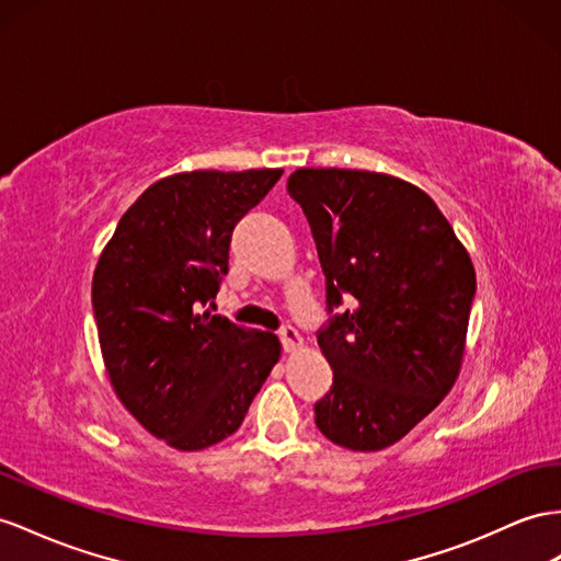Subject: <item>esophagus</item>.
<instances>
[{
	"instance_id": "esophagus-1",
	"label": "esophagus",
	"mask_w": 561,
	"mask_h": 561,
	"mask_svg": "<svg viewBox=\"0 0 561 561\" xmlns=\"http://www.w3.org/2000/svg\"><path fill=\"white\" fill-rule=\"evenodd\" d=\"M279 339H282V346L286 353H294L298 351L300 346H304V339H300V334L296 332L294 327H282L279 329Z\"/></svg>"
}]
</instances>
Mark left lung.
Here are the masks:
<instances>
[{
  "instance_id": "obj_1",
  "label": "left lung",
  "mask_w": 561,
  "mask_h": 561,
  "mask_svg": "<svg viewBox=\"0 0 561 561\" xmlns=\"http://www.w3.org/2000/svg\"><path fill=\"white\" fill-rule=\"evenodd\" d=\"M289 194L308 218L329 308L353 296L318 336L334 383L314 424L341 448L383 450L455 386L477 272L434 198L405 180L298 168Z\"/></svg>"
}]
</instances>
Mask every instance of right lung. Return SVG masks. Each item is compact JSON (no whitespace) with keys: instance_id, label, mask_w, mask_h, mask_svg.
<instances>
[{"instance_id":"right-lung-1","label":"right lung","mask_w":561,"mask_h":561,"mask_svg":"<svg viewBox=\"0 0 561 561\" xmlns=\"http://www.w3.org/2000/svg\"><path fill=\"white\" fill-rule=\"evenodd\" d=\"M282 172L192 170L158 180L99 255L92 306L108 381L123 408L175 450L232 436L282 357L275 334L198 310L227 275L234 225Z\"/></svg>"}]
</instances>
